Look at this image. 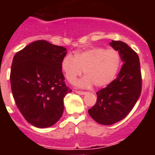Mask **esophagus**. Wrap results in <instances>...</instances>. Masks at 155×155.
I'll return each mask as SVG.
<instances>
[{
  "label": "esophagus",
  "instance_id": "1",
  "mask_svg": "<svg viewBox=\"0 0 155 155\" xmlns=\"http://www.w3.org/2000/svg\"><path fill=\"white\" fill-rule=\"evenodd\" d=\"M75 92H76V94H80V95H84V94H86V92L80 91H76Z\"/></svg>",
  "mask_w": 155,
  "mask_h": 155
}]
</instances>
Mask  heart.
<instances>
[{"label":"heart","mask_w":155,"mask_h":155,"mask_svg":"<svg viewBox=\"0 0 155 155\" xmlns=\"http://www.w3.org/2000/svg\"><path fill=\"white\" fill-rule=\"evenodd\" d=\"M121 64V58L118 51L112 48L91 47L76 51L74 57L67 54L61 62V68L70 83H73L82 70L85 76L77 82L81 87L94 85L105 87L116 77Z\"/></svg>","instance_id":"1"}]
</instances>
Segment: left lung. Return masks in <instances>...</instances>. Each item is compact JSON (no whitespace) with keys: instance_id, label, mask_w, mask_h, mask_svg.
Masks as SVG:
<instances>
[{"instance_id":"left-lung-1","label":"left lung","mask_w":155,"mask_h":155,"mask_svg":"<svg viewBox=\"0 0 155 155\" xmlns=\"http://www.w3.org/2000/svg\"><path fill=\"white\" fill-rule=\"evenodd\" d=\"M121 55L123 66L116 79L97 92V102L88 109L96 122L111 125L121 121L132 110L142 90L140 59L127 44L112 40L109 43Z\"/></svg>"}]
</instances>
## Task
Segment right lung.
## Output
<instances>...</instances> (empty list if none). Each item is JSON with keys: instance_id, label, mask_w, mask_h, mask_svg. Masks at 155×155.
<instances>
[{"instance_id": "obj_1", "label": "right lung", "mask_w": 155, "mask_h": 155, "mask_svg": "<svg viewBox=\"0 0 155 155\" xmlns=\"http://www.w3.org/2000/svg\"><path fill=\"white\" fill-rule=\"evenodd\" d=\"M64 47L37 40L18 51L12 60L10 84L17 107L26 121L39 128L54 125L64 112L65 85L61 62Z\"/></svg>"}]
</instances>
